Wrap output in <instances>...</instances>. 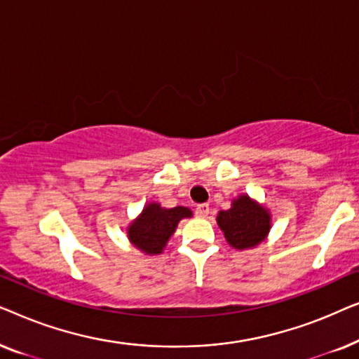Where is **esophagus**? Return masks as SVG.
I'll list each match as a JSON object with an SVG mask.
<instances>
[{"mask_svg":"<svg viewBox=\"0 0 359 359\" xmlns=\"http://www.w3.org/2000/svg\"><path fill=\"white\" fill-rule=\"evenodd\" d=\"M208 214H209V204L196 205V215H198V217H208Z\"/></svg>","mask_w":359,"mask_h":359,"instance_id":"34e87169","label":"esophagus"}]
</instances>
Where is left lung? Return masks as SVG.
Listing matches in <instances>:
<instances>
[{"instance_id":"obj_1","label":"left lung","mask_w":359,"mask_h":359,"mask_svg":"<svg viewBox=\"0 0 359 359\" xmlns=\"http://www.w3.org/2000/svg\"><path fill=\"white\" fill-rule=\"evenodd\" d=\"M217 224L233 248H252L266 237L269 214L248 196L235 199L229 210H220Z\"/></svg>"}]
</instances>
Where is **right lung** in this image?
<instances>
[{
	"label": "right lung",
	"instance_id": "1",
	"mask_svg": "<svg viewBox=\"0 0 359 359\" xmlns=\"http://www.w3.org/2000/svg\"><path fill=\"white\" fill-rule=\"evenodd\" d=\"M189 215L191 210L181 205L163 209L158 204H149L140 217L129 227L130 242L145 253H161L180 220Z\"/></svg>",
	"mask_w": 359,
	"mask_h": 359
}]
</instances>
